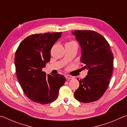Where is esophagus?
Listing matches in <instances>:
<instances>
[{
  "label": "esophagus",
  "mask_w": 127,
  "mask_h": 127,
  "mask_svg": "<svg viewBox=\"0 0 127 127\" xmlns=\"http://www.w3.org/2000/svg\"><path fill=\"white\" fill-rule=\"evenodd\" d=\"M65 77L66 79H73V77L72 76H70V75H65Z\"/></svg>",
  "instance_id": "obj_1"
}]
</instances>
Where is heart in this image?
Returning a JSON list of instances; mask_svg holds the SVG:
<instances>
[{"label":"heart","instance_id":"1","mask_svg":"<svg viewBox=\"0 0 127 127\" xmlns=\"http://www.w3.org/2000/svg\"><path fill=\"white\" fill-rule=\"evenodd\" d=\"M68 43H72V44H76V42H75V41H69V42H68Z\"/></svg>","mask_w":127,"mask_h":127}]
</instances>
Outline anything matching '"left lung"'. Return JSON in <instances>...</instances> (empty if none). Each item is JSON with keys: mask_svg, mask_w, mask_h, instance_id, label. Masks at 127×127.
I'll use <instances>...</instances> for the list:
<instances>
[{"mask_svg": "<svg viewBox=\"0 0 127 127\" xmlns=\"http://www.w3.org/2000/svg\"><path fill=\"white\" fill-rule=\"evenodd\" d=\"M81 47L82 69L87 75L78 80L79 86L74 93L77 100L90 103L100 99L106 91L113 69L114 56L104 37L91 30L72 31Z\"/></svg>", "mask_w": 127, "mask_h": 127, "instance_id": "left-lung-1", "label": "left lung"}]
</instances>
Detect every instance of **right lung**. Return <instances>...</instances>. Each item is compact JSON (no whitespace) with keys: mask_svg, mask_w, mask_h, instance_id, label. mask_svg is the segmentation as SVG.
<instances>
[{"mask_svg":"<svg viewBox=\"0 0 127 127\" xmlns=\"http://www.w3.org/2000/svg\"><path fill=\"white\" fill-rule=\"evenodd\" d=\"M62 34V32L31 35L17 49L14 64L17 79L25 94L33 102L42 105L53 102L65 83L63 75H46L42 70L50 62L51 49Z\"/></svg>","mask_w":127,"mask_h":127,"instance_id":"obj_1","label":"right lung"}]
</instances>
